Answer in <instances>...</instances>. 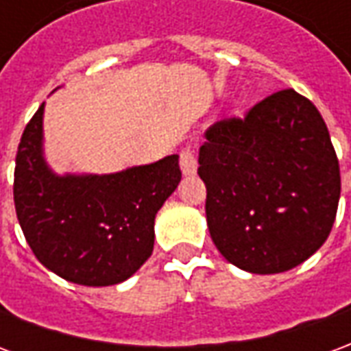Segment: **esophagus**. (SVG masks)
I'll use <instances>...</instances> for the list:
<instances>
[{
	"label": "esophagus",
	"instance_id": "34e87169",
	"mask_svg": "<svg viewBox=\"0 0 351 351\" xmlns=\"http://www.w3.org/2000/svg\"><path fill=\"white\" fill-rule=\"evenodd\" d=\"M180 169L184 175H195L197 173V158L191 148H184L180 152Z\"/></svg>",
	"mask_w": 351,
	"mask_h": 351
}]
</instances>
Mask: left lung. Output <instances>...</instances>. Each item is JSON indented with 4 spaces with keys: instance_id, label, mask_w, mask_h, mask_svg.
Masks as SVG:
<instances>
[{
    "instance_id": "8db88e82",
    "label": "left lung",
    "mask_w": 351,
    "mask_h": 351,
    "mask_svg": "<svg viewBox=\"0 0 351 351\" xmlns=\"http://www.w3.org/2000/svg\"><path fill=\"white\" fill-rule=\"evenodd\" d=\"M197 173L206 223L229 263L276 274L308 259L331 233L340 167L316 105L291 88L205 133Z\"/></svg>"
}]
</instances>
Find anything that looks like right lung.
I'll list each match as a JSON object with an SVG mask.
<instances>
[{
  "instance_id": "obj_1",
  "label": "right lung",
  "mask_w": 351,
  "mask_h": 351,
  "mask_svg": "<svg viewBox=\"0 0 351 351\" xmlns=\"http://www.w3.org/2000/svg\"><path fill=\"white\" fill-rule=\"evenodd\" d=\"M45 103L27 122L14 167V208L49 271L80 286H114L152 256L154 220L182 178L178 156L112 175H56L43 158Z\"/></svg>"
}]
</instances>
